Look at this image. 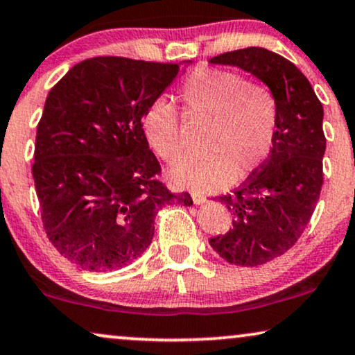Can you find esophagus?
Listing matches in <instances>:
<instances>
[{"label": "esophagus", "mask_w": 355, "mask_h": 355, "mask_svg": "<svg viewBox=\"0 0 355 355\" xmlns=\"http://www.w3.org/2000/svg\"><path fill=\"white\" fill-rule=\"evenodd\" d=\"M191 200L195 205H202V202H206V196L205 195H200V193H193L191 195Z\"/></svg>", "instance_id": "esophagus-1"}]
</instances>
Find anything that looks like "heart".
I'll return each instance as SVG.
<instances>
[{
    "label": "heart",
    "instance_id": "1",
    "mask_svg": "<svg viewBox=\"0 0 355 355\" xmlns=\"http://www.w3.org/2000/svg\"><path fill=\"white\" fill-rule=\"evenodd\" d=\"M185 110L211 120L206 155H185L172 164L167 177L183 190L217 191L247 178L271 153L277 128L274 94L259 83L245 81L232 71L198 68L178 92ZM146 139L159 157L173 160L180 154L177 110L165 101L150 103L143 118Z\"/></svg>",
    "mask_w": 355,
    "mask_h": 355
}]
</instances>
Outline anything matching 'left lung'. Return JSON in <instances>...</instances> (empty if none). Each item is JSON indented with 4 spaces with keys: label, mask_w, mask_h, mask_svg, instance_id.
<instances>
[{
    "label": "left lung",
    "mask_w": 355,
    "mask_h": 355,
    "mask_svg": "<svg viewBox=\"0 0 355 355\" xmlns=\"http://www.w3.org/2000/svg\"><path fill=\"white\" fill-rule=\"evenodd\" d=\"M209 63L243 69L276 97L271 153L242 187L219 196L232 212V229L209 239L230 264L259 266L294 247L315 211L323 185V105L299 68L274 51L248 46Z\"/></svg>",
    "instance_id": "obj_1"
}]
</instances>
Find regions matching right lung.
Listing matches in <instances>:
<instances>
[{"instance_id": "add662e5", "label": "right lung", "mask_w": 355, "mask_h": 355, "mask_svg": "<svg viewBox=\"0 0 355 355\" xmlns=\"http://www.w3.org/2000/svg\"><path fill=\"white\" fill-rule=\"evenodd\" d=\"M190 63L97 56L49 92L32 177L46 237L71 263L87 271L128 266L153 242L159 209L193 205L157 180L143 130L150 103Z\"/></svg>"}]
</instances>
